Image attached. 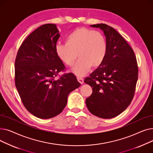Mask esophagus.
<instances>
[{"label": "esophagus", "mask_w": 153, "mask_h": 153, "mask_svg": "<svg viewBox=\"0 0 153 153\" xmlns=\"http://www.w3.org/2000/svg\"><path fill=\"white\" fill-rule=\"evenodd\" d=\"M77 80L78 81L81 83V84H82L84 83V79L82 77H77Z\"/></svg>", "instance_id": "34e87169"}]
</instances>
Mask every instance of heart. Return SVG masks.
<instances>
[{"label":"heart","mask_w":153,"mask_h":153,"mask_svg":"<svg viewBox=\"0 0 153 153\" xmlns=\"http://www.w3.org/2000/svg\"><path fill=\"white\" fill-rule=\"evenodd\" d=\"M55 51L61 61L67 66L73 65L72 71L78 76H83L91 66L97 68L103 62L107 53V42L100 31L86 28H78L65 39V44L58 43Z\"/></svg>","instance_id":"b5f03b06"}]
</instances>
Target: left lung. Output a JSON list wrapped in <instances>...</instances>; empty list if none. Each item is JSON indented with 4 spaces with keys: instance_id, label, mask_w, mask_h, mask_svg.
I'll return each instance as SVG.
<instances>
[{
    "instance_id": "left-lung-1",
    "label": "left lung",
    "mask_w": 153,
    "mask_h": 153,
    "mask_svg": "<svg viewBox=\"0 0 153 153\" xmlns=\"http://www.w3.org/2000/svg\"><path fill=\"white\" fill-rule=\"evenodd\" d=\"M100 28L106 37L107 53L103 62L84 82L92 88L85 100L91 113L102 118L120 115L131 103L138 77V68L132 48L118 32L106 24Z\"/></svg>"
}]
</instances>
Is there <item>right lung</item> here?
<instances>
[{
  "mask_svg": "<svg viewBox=\"0 0 153 153\" xmlns=\"http://www.w3.org/2000/svg\"><path fill=\"white\" fill-rule=\"evenodd\" d=\"M59 36L55 24H45L24 40L15 58V83L21 100L39 118L61 113L69 94L81 85L71 72L55 79L66 69L55 51Z\"/></svg>",
  "mask_w": 153,
  "mask_h": 153,
  "instance_id": "right-lung-1",
  "label": "right lung"
}]
</instances>
